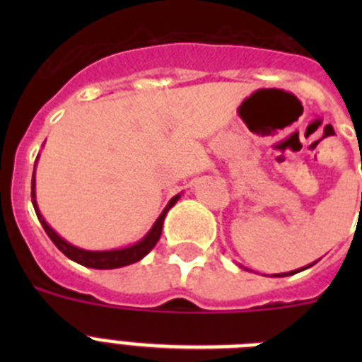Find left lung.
<instances>
[{
    "label": "left lung",
    "instance_id": "8db88e82",
    "mask_svg": "<svg viewBox=\"0 0 362 362\" xmlns=\"http://www.w3.org/2000/svg\"><path fill=\"white\" fill-rule=\"evenodd\" d=\"M315 263H317V261H315ZM315 263L308 264V267H305V268H299V270H293V272H286V274H274V276H272V277H284V276H292V274H297V272H303V270H306V268L313 267V264H315Z\"/></svg>",
    "mask_w": 362,
    "mask_h": 362
}]
</instances>
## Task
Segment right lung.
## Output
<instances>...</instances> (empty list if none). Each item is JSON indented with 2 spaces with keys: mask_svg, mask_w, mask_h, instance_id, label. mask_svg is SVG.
<instances>
[{
  "mask_svg": "<svg viewBox=\"0 0 362 362\" xmlns=\"http://www.w3.org/2000/svg\"><path fill=\"white\" fill-rule=\"evenodd\" d=\"M37 158H40V156H37ZM37 158H36V163H37ZM179 197H181V194H177V196H174L170 201H168V204H166L165 210L159 214V217L156 219L152 228L148 230V233H146L143 239H139L137 243H134V245L124 246V248H116V250H83V248H79V246H74L70 245L69 241H65V239H63L62 235H59V233H57L56 230H54L47 221H45V217L41 216L40 209H37V201H36V168H34V174H32V204H34L37 219H40L41 226L45 228L47 235L52 239L54 245H56L57 248L66 255V257L76 261V263L83 264V267L95 268V270H112V268H121V267H127V264L141 261V259L152 250L153 246H156V243L159 241V238H161L163 221H165L168 210L177 203Z\"/></svg>",
  "mask_w": 362,
  "mask_h": 362,
  "instance_id": "right-lung-1",
  "label": "right lung"
}]
</instances>
